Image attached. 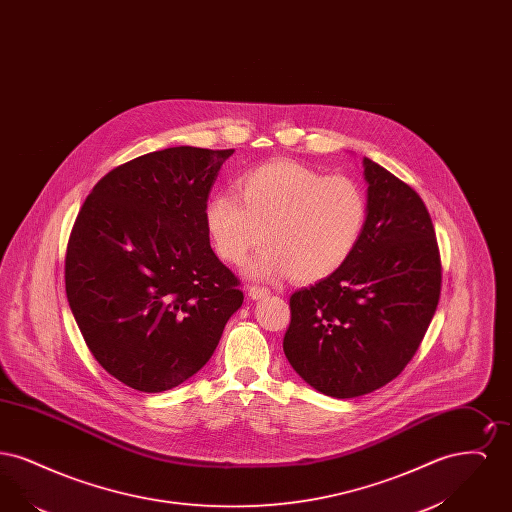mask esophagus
<instances>
[{
	"label": "esophagus",
	"instance_id": "1",
	"mask_svg": "<svg viewBox=\"0 0 512 512\" xmlns=\"http://www.w3.org/2000/svg\"><path fill=\"white\" fill-rule=\"evenodd\" d=\"M270 290L268 288H263V286H251L249 290H247V295L251 297V299H263V297H267Z\"/></svg>",
	"mask_w": 512,
	"mask_h": 512
}]
</instances>
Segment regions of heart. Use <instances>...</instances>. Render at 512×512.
I'll return each mask as SVG.
<instances>
[{
  "instance_id": "heart-1",
  "label": "heart",
  "mask_w": 512,
  "mask_h": 512,
  "mask_svg": "<svg viewBox=\"0 0 512 512\" xmlns=\"http://www.w3.org/2000/svg\"><path fill=\"white\" fill-rule=\"evenodd\" d=\"M368 199L349 176H324L295 161H272L245 174L238 195L219 194L205 207V224L222 261L249 265L255 278L282 272L317 282L351 257L365 232Z\"/></svg>"
}]
</instances>
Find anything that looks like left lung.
Returning <instances> with one entry per match:
<instances>
[{"instance_id": "1", "label": "left lung", "mask_w": 512, "mask_h": 512, "mask_svg": "<svg viewBox=\"0 0 512 512\" xmlns=\"http://www.w3.org/2000/svg\"><path fill=\"white\" fill-rule=\"evenodd\" d=\"M368 217L334 274L290 297L284 353L315 390L349 399L411 361L438 307L441 263L430 213L409 184L363 159Z\"/></svg>"}]
</instances>
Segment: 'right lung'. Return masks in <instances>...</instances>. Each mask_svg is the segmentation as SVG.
Wrapping results in <instances>:
<instances>
[{
    "mask_svg": "<svg viewBox=\"0 0 512 512\" xmlns=\"http://www.w3.org/2000/svg\"><path fill=\"white\" fill-rule=\"evenodd\" d=\"M232 153L180 146L136 157L107 172L76 217L67 299L96 361L132 390L159 393L192 378L244 303L205 224Z\"/></svg>",
    "mask_w": 512,
    "mask_h": 512,
    "instance_id": "obj_1",
    "label": "right lung"
}]
</instances>
